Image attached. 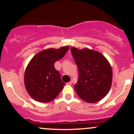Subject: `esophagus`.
<instances>
[{"mask_svg": "<svg viewBox=\"0 0 134 134\" xmlns=\"http://www.w3.org/2000/svg\"><path fill=\"white\" fill-rule=\"evenodd\" d=\"M66 84L67 85H69V86H71V85H72V82H67V83H66Z\"/></svg>", "mask_w": 134, "mask_h": 134, "instance_id": "1", "label": "esophagus"}]
</instances>
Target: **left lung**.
Instances as JSON below:
<instances>
[{"label": "left lung", "mask_w": 134, "mask_h": 134, "mask_svg": "<svg viewBox=\"0 0 134 134\" xmlns=\"http://www.w3.org/2000/svg\"><path fill=\"white\" fill-rule=\"evenodd\" d=\"M78 69V82L75 90L80 98L94 103L104 98L110 90L112 70L104 56L98 52L84 48H71Z\"/></svg>", "instance_id": "1"}]
</instances>
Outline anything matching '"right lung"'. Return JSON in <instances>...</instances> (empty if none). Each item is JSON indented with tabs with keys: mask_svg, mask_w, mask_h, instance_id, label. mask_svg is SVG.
<instances>
[{
	"mask_svg": "<svg viewBox=\"0 0 134 134\" xmlns=\"http://www.w3.org/2000/svg\"><path fill=\"white\" fill-rule=\"evenodd\" d=\"M69 49L49 48L39 52L30 62L25 73L26 91L34 100L48 102L56 98L65 83L61 80L60 73L54 63L62 59Z\"/></svg>",
	"mask_w": 134,
	"mask_h": 134,
	"instance_id": "add662e5",
	"label": "right lung"
}]
</instances>
